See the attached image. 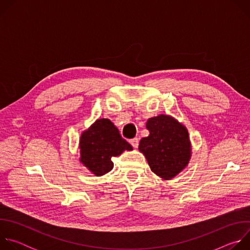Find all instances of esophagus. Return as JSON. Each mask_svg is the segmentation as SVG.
I'll list each match as a JSON object with an SVG mask.
<instances>
[{
    "label": "esophagus",
    "instance_id": "1",
    "mask_svg": "<svg viewBox=\"0 0 250 250\" xmlns=\"http://www.w3.org/2000/svg\"><path fill=\"white\" fill-rule=\"evenodd\" d=\"M129 142H130V145L132 146V147L137 148L138 144H139V140H138V138H133V139H131Z\"/></svg>",
    "mask_w": 250,
    "mask_h": 250
}]
</instances>
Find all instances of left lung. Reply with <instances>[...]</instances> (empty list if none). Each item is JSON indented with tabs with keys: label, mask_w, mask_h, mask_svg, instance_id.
I'll return each mask as SVG.
<instances>
[{
	"label": "left lung",
	"mask_w": 250,
	"mask_h": 250,
	"mask_svg": "<svg viewBox=\"0 0 250 250\" xmlns=\"http://www.w3.org/2000/svg\"><path fill=\"white\" fill-rule=\"evenodd\" d=\"M146 126L149 135L141 138L138 149L154 174L163 180H171L190 162L192 145L188 129L169 115L150 118Z\"/></svg>",
	"instance_id": "left-lung-1"
}]
</instances>
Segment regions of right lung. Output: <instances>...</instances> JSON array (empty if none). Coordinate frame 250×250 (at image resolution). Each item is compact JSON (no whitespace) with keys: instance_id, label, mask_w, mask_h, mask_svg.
<instances>
[{"instance_id":"1","label":"right lung","mask_w":250,"mask_h":250,"mask_svg":"<svg viewBox=\"0 0 250 250\" xmlns=\"http://www.w3.org/2000/svg\"><path fill=\"white\" fill-rule=\"evenodd\" d=\"M79 149L80 162L99 177L114 168L112 157L121 155L125 150H132V146L109 119H99L82 131Z\"/></svg>"}]
</instances>
